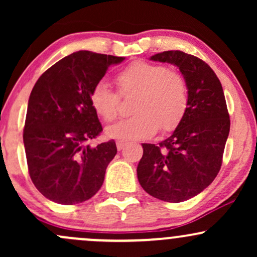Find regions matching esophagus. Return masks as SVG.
<instances>
[{"mask_svg":"<svg viewBox=\"0 0 257 257\" xmlns=\"http://www.w3.org/2000/svg\"><path fill=\"white\" fill-rule=\"evenodd\" d=\"M116 145H117V150H118V151H120V150L123 149V147H124L125 145H126V141H124V140H118L116 143Z\"/></svg>","mask_w":257,"mask_h":257,"instance_id":"esophagus-1","label":"esophagus"}]
</instances>
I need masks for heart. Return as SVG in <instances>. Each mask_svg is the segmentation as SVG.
<instances>
[{"label":"heart","instance_id":"1","mask_svg":"<svg viewBox=\"0 0 257 257\" xmlns=\"http://www.w3.org/2000/svg\"><path fill=\"white\" fill-rule=\"evenodd\" d=\"M120 95H132V117L106 128V135L119 140H139L174 131L188 107V87L181 73L161 64L137 60L117 73ZM90 105L99 117L111 122L118 116L119 96L105 82L90 91Z\"/></svg>","mask_w":257,"mask_h":257}]
</instances>
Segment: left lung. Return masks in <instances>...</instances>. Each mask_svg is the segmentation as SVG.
Here are the masks:
<instances>
[{"label":"left lung","mask_w":257,"mask_h":257,"mask_svg":"<svg viewBox=\"0 0 257 257\" xmlns=\"http://www.w3.org/2000/svg\"><path fill=\"white\" fill-rule=\"evenodd\" d=\"M150 59L179 67L188 87V107L170 137L158 145L143 144L138 180L155 198L185 202L220 172L231 124L225 94L211 67L194 55L167 51Z\"/></svg>","instance_id":"8db88e82"}]
</instances>
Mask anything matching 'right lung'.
I'll return each instance as SVG.
<instances>
[{"label":"right lung","instance_id":"1","mask_svg":"<svg viewBox=\"0 0 257 257\" xmlns=\"http://www.w3.org/2000/svg\"><path fill=\"white\" fill-rule=\"evenodd\" d=\"M124 59L75 52L49 67L32 88L23 134L26 161L34 185L52 202H85L102 186L117 147L113 140L87 144L102 132L90 91L108 66Z\"/></svg>","mask_w":257,"mask_h":257}]
</instances>
